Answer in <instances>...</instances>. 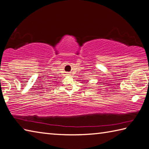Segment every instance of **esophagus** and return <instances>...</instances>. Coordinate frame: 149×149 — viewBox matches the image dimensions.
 I'll use <instances>...</instances> for the list:
<instances>
[{
	"instance_id": "esophagus-1",
	"label": "esophagus",
	"mask_w": 149,
	"mask_h": 149,
	"mask_svg": "<svg viewBox=\"0 0 149 149\" xmlns=\"http://www.w3.org/2000/svg\"><path fill=\"white\" fill-rule=\"evenodd\" d=\"M69 74H70L69 72H67V75H69Z\"/></svg>"
}]
</instances>
